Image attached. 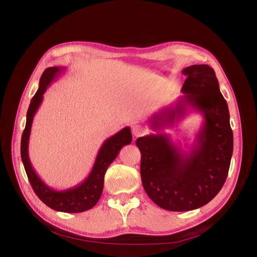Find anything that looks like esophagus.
<instances>
[{
	"mask_svg": "<svg viewBox=\"0 0 257 257\" xmlns=\"http://www.w3.org/2000/svg\"><path fill=\"white\" fill-rule=\"evenodd\" d=\"M132 133L135 137H139V136H143L146 133V127L142 124H134L133 126H132Z\"/></svg>",
	"mask_w": 257,
	"mask_h": 257,
	"instance_id": "34e87169",
	"label": "esophagus"
}]
</instances>
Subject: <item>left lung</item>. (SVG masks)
Segmentation results:
<instances>
[{
    "instance_id": "8db88e82",
    "label": "left lung",
    "mask_w": 257,
    "mask_h": 257,
    "mask_svg": "<svg viewBox=\"0 0 257 257\" xmlns=\"http://www.w3.org/2000/svg\"><path fill=\"white\" fill-rule=\"evenodd\" d=\"M183 95L150 119L157 134L139 137L143 186L153 203L169 211H190L212 200L224 185L232 155V131L226 100L213 68L206 64L185 67ZM196 110L203 125L189 152L159 130L172 127L187 112Z\"/></svg>"
}]
</instances>
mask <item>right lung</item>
Here are the masks:
<instances>
[{"instance_id": "add662e5", "label": "right lung", "mask_w": 257, "mask_h": 257, "mask_svg": "<svg viewBox=\"0 0 257 257\" xmlns=\"http://www.w3.org/2000/svg\"><path fill=\"white\" fill-rule=\"evenodd\" d=\"M64 67H48L45 69L41 79L40 87L33 98L31 99L29 109L27 112L26 128L23 131L21 137V160L28 175L29 181L32 188L45 205H47L53 210L67 213H78L87 211L94 207L102 195L104 188L105 173L113 160L118 157L122 147L130 145L132 142L131 128L124 127L113 136L109 137L104 142L96 155L89 176L84 181L75 185L73 188L58 191L46 184L42 179L35 173L34 168L31 164L29 158V141L31 134V127L34 115L38 107L43 102V95L50 83L64 71Z\"/></svg>"}]
</instances>
